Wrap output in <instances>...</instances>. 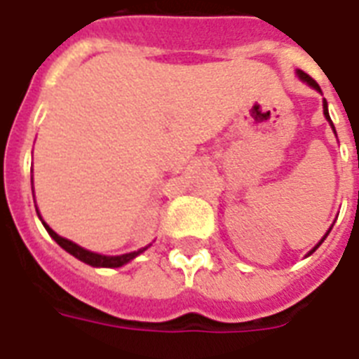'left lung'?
Instances as JSON below:
<instances>
[{
    "mask_svg": "<svg viewBox=\"0 0 359 359\" xmlns=\"http://www.w3.org/2000/svg\"><path fill=\"white\" fill-rule=\"evenodd\" d=\"M297 75H299V77H301V79H303V81H306V83H309V85H311L312 88H316V90H320V87H318V83H316V81H314V79H312L311 75L304 74V72H301V69H299V72H297ZM323 115H325V117H327V121H330V123H331L330 113H327V104H325V100H323ZM331 126H333V123H331ZM333 130H335V128H333ZM325 236H327V234H325ZM325 236H323L322 241L318 242V246H320V244H322V242L325 241ZM318 246H316V248H318ZM316 248H314L312 252H316ZM312 252H311V253H312Z\"/></svg>",
    "mask_w": 359,
    "mask_h": 359,
    "instance_id": "1",
    "label": "left lung"
}]
</instances>
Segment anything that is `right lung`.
<instances>
[{
	"label": "right lung",
	"mask_w": 359,
	"mask_h": 359,
	"mask_svg": "<svg viewBox=\"0 0 359 359\" xmlns=\"http://www.w3.org/2000/svg\"><path fill=\"white\" fill-rule=\"evenodd\" d=\"M37 215H39V212H37ZM41 217V215H39ZM43 221V219H41ZM43 225H45V229H47V233L55 238L58 244H60L64 250H66L67 253H72L74 257H77L79 261H83V263H87V265H93V266H107V269H115V266H123L126 265L128 261H132L136 255H140L142 252H145L147 248H142V250H138V252H132V253H125V255H100V253H94V252H88V250H85V248L77 246L75 242L67 241V238H62V236H58V234L53 231V229L48 227L47 223L43 221Z\"/></svg>",
	"instance_id": "add662e5"
}]
</instances>
